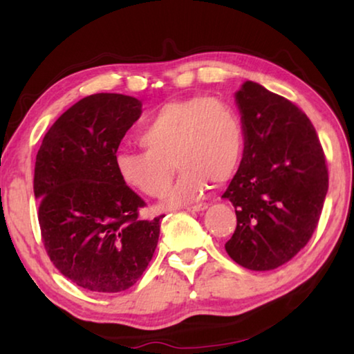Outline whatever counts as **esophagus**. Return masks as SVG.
I'll list each match as a JSON object with an SVG mask.
<instances>
[{"label":"esophagus","mask_w":354,"mask_h":354,"mask_svg":"<svg viewBox=\"0 0 354 354\" xmlns=\"http://www.w3.org/2000/svg\"><path fill=\"white\" fill-rule=\"evenodd\" d=\"M207 207V205L206 203H203V205H195V206H189V207H185L187 209L189 212H200V211H205V209Z\"/></svg>","instance_id":"34e87169"}]
</instances>
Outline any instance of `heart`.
Instances as JSON below:
<instances>
[{
    "label": "heart",
    "instance_id": "1",
    "mask_svg": "<svg viewBox=\"0 0 354 354\" xmlns=\"http://www.w3.org/2000/svg\"><path fill=\"white\" fill-rule=\"evenodd\" d=\"M143 151H120L115 171L124 185L160 196L173 169L181 171L164 205L175 207L200 200L207 184H225L241 167L245 129L232 106L217 98L192 97L165 103L137 136Z\"/></svg>",
    "mask_w": 354,
    "mask_h": 354
}]
</instances>
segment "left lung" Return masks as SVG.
<instances>
[{"label": "left lung", "instance_id": "obj_1", "mask_svg": "<svg viewBox=\"0 0 354 354\" xmlns=\"http://www.w3.org/2000/svg\"><path fill=\"white\" fill-rule=\"evenodd\" d=\"M236 100L245 149L223 194L237 217L225 250L248 270H273L306 247L319 225L326 158L310 120L292 101L251 81Z\"/></svg>", "mask_w": 354, "mask_h": 354}]
</instances>
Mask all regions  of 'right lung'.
<instances>
[{
    "mask_svg": "<svg viewBox=\"0 0 354 354\" xmlns=\"http://www.w3.org/2000/svg\"><path fill=\"white\" fill-rule=\"evenodd\" d=\"M140 107L120 93L82 98L48 129L35 158L41 242L57 270L82 289H129L158 247L162 215L139 218L147 203L115 171L118 145Z\"/></svg>",
    "mask_w": 354,
    "mask_h": 354,
    "instance_id": "right-lung-1",
    "label": "right lung"
}]
</instances>
